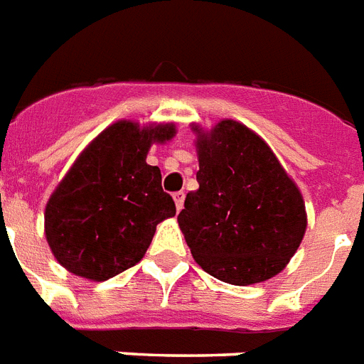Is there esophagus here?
Instances as JSON below:
<instances>
[{
  "label": "esophagus",
  "instance_id": "esophagus-1",
  "mask_svg": "<svg viewBox=\"0 0 364 364\" xmlns=\"http://www.w3.org/2000/svg\"><path fill=\"white\" fill-rule=\"evenodd\" d=\"M173 202H176L177 211H181L183 205H185V192H183V191L173 192Z\"/></svg>",
  "mask_w": 364,
  "mask_h": 364
}]
</instances>
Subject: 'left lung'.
Instances as JSON below:
<instances>
[{"label": "left lung", "mask_w": 364, "mask_h": 364, "mask_svg": "<svg viewBox=\"0 0 364 364\" xmlns=\"http://www.w3.org/2000/svg\"><path fill=\"white\" fill-rule=\"evenodd\" d=\"M198 134V191L177 223L196 264L235 286L279 274L306 230L305 202L271 147L249 127L224 119Z\"/></svg>", "instance_id": "obj_1"}]
</instances>
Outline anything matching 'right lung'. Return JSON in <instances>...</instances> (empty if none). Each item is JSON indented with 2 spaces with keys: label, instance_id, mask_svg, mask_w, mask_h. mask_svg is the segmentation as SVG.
I'll return each instance as SVG.
<instances>
[{
  "label": "right lung",
  "instance_id": "1",
  "mask_svg": "<svg viewBox=\"0 0 364 364\" xmlns=\"http://www.w3.org/2000/svg\"><path fill=\"white\" fill-rule=\"evenodd\" d=\"M173 134L172 123L140 129L123 119L80 153L44 211L46 241L67 271L100 282L144 258L156 224L176 215L161 170L146 156Z\"/></svg>",
  "mask_w": 364,
  "mask_h": 364
}]
</instances>
